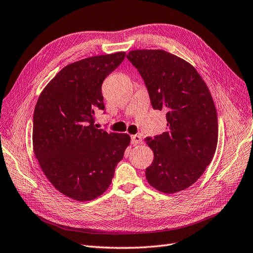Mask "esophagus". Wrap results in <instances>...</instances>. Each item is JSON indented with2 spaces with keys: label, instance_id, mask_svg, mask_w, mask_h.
<instances>
[{
  "label": "esophagus",
  "instance_id": "34e87169",
  "mask_svg": "<svg viewBox=\"0 0 253 253\" xmlns=\"http://www.w3.org/2000/svg\"><path fill=\"white\" fill-rule=\"evenodd\" d=\"M131 143L133 145H137V144H142L143 143V138L141 135L138 134H134L131 136Z\"/></svg>",
  "mask_w": 253,
  "mask_h": 253
}]
</instances>
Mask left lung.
<instances>
[{"mask_svg":"<svg viewBox=\"0 0 253 253\" xmlns=\"http://www.w3.org/2000/svg\"><path fill=\"white\" fill-rule=\"evenodd\" d=\"M127 58L144 79L152 107L167 112V131L146 138L154 153L146 178L166 194L188 189L217 148L218 118L210 89L191 63L169 52L134 50Z\"/></svg>","mask_w":253,"mask_h":253,"instance_id":"8db88e82","label":"left lung"}]
</instances>
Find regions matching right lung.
<instances>
[{"instance_id": "1", "label": "right lung", "mask_w": 253, "mask_h": 253, "mask_svg": "<svg viewBox=\"0 0 253 253\" xmlns=\"http://www.w3.org/2000/svg\"><path fill=\"white\" fill-rule=\"evenodd\" d=\"M125 52L92 56L64 67L46 84L33 115V151L46 178L64 196L90 201L111 183L130 144L127 133L95 125L104 110L102 83Z\"/></svg>"}]
</instances>
